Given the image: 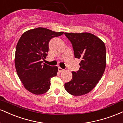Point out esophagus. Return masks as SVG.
Masks as SVG:
<instances>
[{"label":"esophagus","instance_id":"esophagus-1","mask_svg":"<svg viewBox=\"0 0 123 123\" xmlns=\"http://www.w3.org/2000/svg\"><path fill=\"white\" fill-rule=\"evenodd\" d=\"M58 71H59V72H63V71H64V69H62L61 68L59 67V68H58Z\"/></svg>","mask_w":123,"mask_h":123}]
</instances>
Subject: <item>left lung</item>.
<instances>
[{"instance_id": "1", "label": "left lung", "mask_w": 123, "mask_h": 123, "mask_svg": "<svg viewBox=\"0 0 123 123\" xmlns=\"http://www.w3.org/2000/svg\"><path fill=\"white\" fill-rule=\"evenodd\" d=\"M65 35L73 45L75 58L81 60L79 70L72 72V80L65 84V88L72 95H84L96 86L104 74L105 46L101 39L89 32H65Z\"/></svg>"}]
</instances>
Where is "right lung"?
<instances>
[{
    "mask_svg": "<svg viewBox=\"0 0 123 123\" xmlns=\"http://www.w3.org/2000/svg\"><path fill=\"white\" fill-rule=\"evenodd\" d=\"M63 32H55L43 27L31 29L20 37L15 55V65L19 79L26 89L39 95L49 90L50 79L57 76V66L44 63L51 38L61 36Z\"/></svg>",
    "mask_w": 123,
    "mask_h": 123,
    "instance_id": "1",
    "label": "right lung"
}]
</instances>
